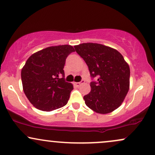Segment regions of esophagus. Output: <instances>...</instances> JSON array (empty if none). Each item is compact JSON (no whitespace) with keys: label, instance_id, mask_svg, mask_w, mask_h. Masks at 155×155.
<instances>
[{"label":"esophagus","instance_id":"1","mask_svg":"<svg viewBox=\"0 0 155 155\" xmlns=\"http://www.w3.org/2000/svg\"><path fill=\"white\" fill-rule=\"evenodd\" d=\"M84 82V80H82V81H81V82H74V84L75 85V86H76V87H79L80 85L81 84V83H83Z\"/></svg>","mask_w":155,"mask_h":155}]
</instances>
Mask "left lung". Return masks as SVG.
I'll list each match as a JSON object with an SVG mask.
<instances>
[{
    "label": "left lung",
    "instance_id": "1",
    "mask_svg": "<svg viewBox=\"0 0 155 155\" xmlns=\"http://www.w3.org/2000/svg\"><path fill=\"white\" fill-rule=\"evenodd\" d=\"M87 63L92 78L91 91L84 96L85 104L98 114L111 113L122 104L130 88V67L117 49L96 43L74 46Z\"/></svg>",
    "mask_w": 155,
    "mask_h": 155
}]
</instances>
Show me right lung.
<instances>
[{
  "label": "right lung",
  "mask_w": 155,
  "mask_h": 155,
  "mask_svg": "<svg viewBox=\"0 0 155 155\" xmlns=\"http://www.w3.org/2000/svg\"><path fill=\"white\" fill-rule=\"evenodd\" d=\"M73 51L71 45L49 47L27 60L21 71L23 91L36 108L51 111L67 104L74 87L65 81L63 68L65 59Z\"/></svg>",
  "instance_id": "add662e5"
}]
</instances>
